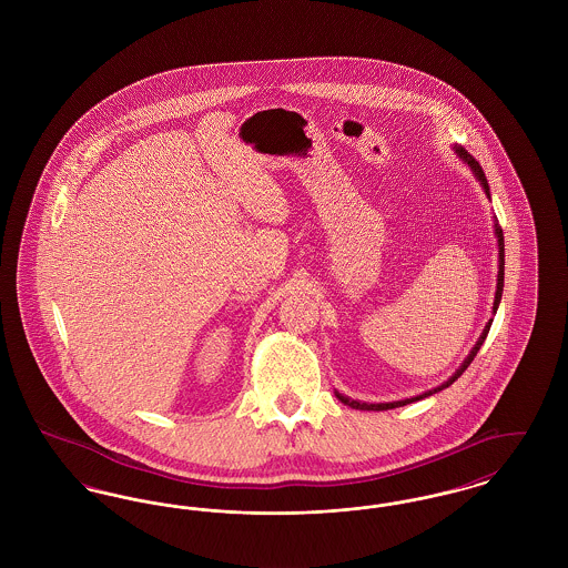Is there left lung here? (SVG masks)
<instances>
[{
    "mask_svg": "<svg viewBox=\"0 0 568 568\" xmlns=\"http://www.w3.org/2000/svg\"><path fill=\"white\" fill-rule=\"evenodd\" d=\"M453 151H455L457 158L473 171V175L477 178L478 185L483 187L485 196L491 199V194H489V183H487V178H485V173H483V169H480V164H478L477 160H475L468 151L464 150L462 145H453ZM494 235H496V241H498V277H496V297H494V305H491V314L496 316L498 305H500V298H503V288H505V235H503V229H500V224H498L496 217H494ZM491 323H494V318L487 321L483 333L478 335L477 344L473 346V351L468 353V357L464 358V363L455 369V374L448 376L447 381H445L443 385H438V387L429 388V390H425V393H420V395H413V397L397 399V402H385V404L358 402V399H353V397H348V395H344V393H339V390H335V397H337L344 406H351V408H355V410H390V408H399V406L413 404V402H418V399H425V397H429V395H434V393H438V390H443V388L450 387V385L464 374V369L473 363V358L477 357L478 348L483 346V342H485V337H487V333H489Z\"/></svg>",
    "mask_w": 568,
    "mask_h": 568,
    "instance_id": "1",
    "label": "left lung"
}]
</instances>
